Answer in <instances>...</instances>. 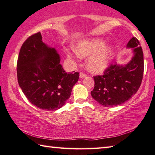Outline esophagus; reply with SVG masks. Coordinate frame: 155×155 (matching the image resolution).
Segmentation results:
<instances>
[{
  "label": "esophagus",
  "mask_w": 155,
  "mask_h": 155,
  "mask_svg": "<svg viewBox=\"0 0 155 155\" xmlns=\"http://www.w3.org/2000/svg\"><path fill=\"white\" fill-rule=\"evenodd\" d=\"M79 77H80V78H84V77H86V74H84V73L81 72L80 74H79Z\"/></svg>",
  "instance_id": "34e87169"
}]
</instances>
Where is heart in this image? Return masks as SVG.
<instances>
[{"mask_svg":"<svg viewBox=\"0 0 155 155\" xmlns=\"http://www.w3.org/2000/svg\"><path fill=\"white\" fill-rule=\"evenodd\" d=\"M107 41L104 39L96 38L83 40L76 44L74 50L81 57H90L87 61V68L91 72L99 73L103 72L108 66L111 57L114 52V46L106 45ZM66 55L72 58L70 52Z\"/></svg>","mask_w":155,"mask_h":155,"instance_id":"heart-1","label":"heart"}]
</instances>
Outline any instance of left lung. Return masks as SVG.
Here are the masks:
<instances>
[{"instance_id":"8db88e82","label":"left lung","mask_w":155,"mask_h":155,"mask_svg":"<svg viewBox=\"0 0 155 155\" xmlns=\"http://www.w3.org/2000/svg\"><path fill=\"white\" fill-rule=\"evenodd\" d=\"M127 47L133 50V57L125 65L111 64L103 76L94 77L92 98L104 107H114L125 103L140 88L143 74V54L140 41L132 38Z\"/></svg>"}]
</instances>
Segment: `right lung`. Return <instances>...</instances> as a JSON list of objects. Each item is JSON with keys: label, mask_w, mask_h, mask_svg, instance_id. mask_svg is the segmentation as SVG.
Returning <instances> with one entry per match:
<instances>
[{"label": "right lung", "mask_w": 155, "mask_h": 155, "mask_svg": "<svg viewBox=\"0 0 155 155\" xmlns=\"http://www.w3.org/2000/svg\"><path fill=\"white\" fill-rule=\"evenodd\" d=\"M60 60L56 49L43 42L40 32L30 36L21 47L17 62L18 84L30 103L38 108H61L78 80L79 73H67Z\"/></svg>", "instance_id": "right-lung-1"}]
</instances>
